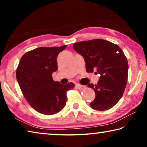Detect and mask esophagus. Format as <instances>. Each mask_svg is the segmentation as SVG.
Masks as SVG:
<instances>
[{"mask_svg": "<svg viewBox=\"0 0 147 147\" xmlns=\"http://www.w3.org/2000/svg\"><path fill=\"white\" fill-rule=\"evenodd\" d=\"M76 87L77 88V89H80V90H83V89H84L86 88V86L80 85V84H77V85L76 86Z\"/></svg>", "mask_w": 147, "mask_h": 147, "instance_id": "esophagus-1", "label": "esophagus"}]
</instances>
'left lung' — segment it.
<instances>
[{"mask_svg":"<svg viewBox=\"0 0 147 147\" xmlns=\"http://www.w3.org/2000/svg\"><path fill=\"white\" fill-rule=\"evenodd\" d=\"M73 48L83 56L88 73L95 71L94 74H100L96 85H88L96 94L90 106L98 111L111 108L123 96L127 84L128 63L123 51L117 45L100 39L75 43Z\"/></svg>","mask_w":147,"mask_h":147,"instance_id":"8db88e82","label":"left lung"}]
</instances>
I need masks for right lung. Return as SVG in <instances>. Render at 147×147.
I'll return each instance as SVG.
<instances>
[{"mask_svg":"<svg viewBox=\"0 0 147 147\" xmlns=\"http://www.w3.org/2000/svg\"><path fill=\"white\" fill-rule=\"evenodd\" d=\"M67 45L39 47L22 56L16 71L17 80L22 93L35 110L47 115L60 111L66 104L67 91L74 84H61L52 77L58 70L57 57Z\"/></svg>","mask_w":147,"mask_h":147,"instance_id":"add662e5","label":"right lung"}]
</instances>
